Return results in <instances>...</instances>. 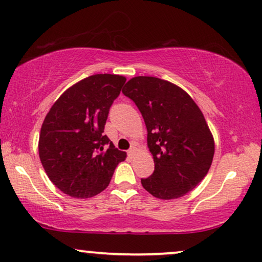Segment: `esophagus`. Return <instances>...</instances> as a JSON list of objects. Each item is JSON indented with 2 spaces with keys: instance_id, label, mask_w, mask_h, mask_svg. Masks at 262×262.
<instances>
[{
  "instance_id": "obj_1",
  "label": "esophagus",
  "mask_w": 262,
  "mask_h": 262,
  "mask_svg": "<svg viewBox=\"0 0 262 262\" xmlns=\"http://www.w3.org/2000/svg\"><path fill=\"white\" fill-rule=\"evenodd\" d=\"M135 151H136V148H135V146L134 145H132L131 146V149L130 150H128V151H127V154H128V155H134V154H135Z\"/></svg>"
}]
</instances>
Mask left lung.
<instances>
[{
	"label": "left lung",
	"mask_w": 262,
	"mask_h": 262,
	"mask_svg": "<svg viewBox=\"0 0 262 262\" xmlns=\"http://www.w3.org/2000/svg\"><path fill=\"white\" fill-rule=\"evenodd\" d=\"M124 95L141 111L155 170L142 186L159 199H178L205 178L214 141L204 114L179 85L152 76H136Z\"/></svg>",
	"instance_id": "1"
}]
</instances>
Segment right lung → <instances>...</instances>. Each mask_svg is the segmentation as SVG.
Listing matches in <instances>:
<instances>
[{
    "instance_id": "1",
    "label": "right lung",
    "mask_w": 262,
    "mask_h": 262,
    "mask_svg": "<svg viewBox=\"0 0 262 262\" xmlns=\"http://www.w3.org/2000/svg\"><path fill=\"white\" fill-rule=\"evenodd\" d=\"M126 77L96 74L68 88L46 114L39 136V157L50 180L74 198H91L110 185L126 159L103 128L110 107Z\"/></svg>"
}]
</instances>
